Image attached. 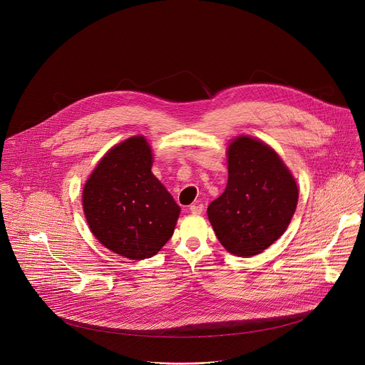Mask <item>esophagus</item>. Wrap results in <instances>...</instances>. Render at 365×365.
Returning a JSON list of instances; mask_svg holds the SVG:
<instances>
[{
    "instance_id": "1",
    "label": "esophagus",
    "mask_w": 365,
    "mask_h": 365,
    "mask_svg": "<svg viewBox=\"0 0 365 365\" xmlns=\"http://www.w3.org/2000/svg\"><path fill=\"white\" fill-rule=\"evenodd\" d=\"M189 211H190L192 214H195V215H199V214H202V211H203V205H202V203H192V205L189 206Z\"/></svg>"
}]
</instances>
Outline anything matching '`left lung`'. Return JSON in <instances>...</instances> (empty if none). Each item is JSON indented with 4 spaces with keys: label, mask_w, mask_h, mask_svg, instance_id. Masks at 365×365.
<instances>
[{
    "label": "left lung",
    "mask_w": 365,
    "mask_h": 365,
    "mask_svg": "<svg viewBox=\"0 0 365 365\" xmlns=\"http://www.w3.org/2000/svg\"><path fill=\"white\" fill-rule=\"evenodd\" d=\"M227 155L228 183L207 206V218L227 251L251 257L283 235L296 211L299 189L279 154L263 141L240 135Z\"/></svg>",
    "instance_id": "obj_1"
}]
</instances>
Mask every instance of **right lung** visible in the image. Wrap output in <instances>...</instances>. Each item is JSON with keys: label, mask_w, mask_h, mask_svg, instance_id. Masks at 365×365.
I'll list each match as a JSON object with an SVG mask.
<instances>
[{"label": "right lung", "mask_w": 365, "mask_h": 365, "mask_svg": "<svg viewBox=\"0 0 365 365\" xmlns=\"http://www.w3.org/2000/svg\"><path fill=\"white\" fill-rule=\"evenodd\" d=\"M151 166L147 140L130 137L103 155L82 193L85 218L95 238L131 259L158 254L172 238L180 214Z\"/></svg>", "instance_id": "obj_1"}]
</instances>
